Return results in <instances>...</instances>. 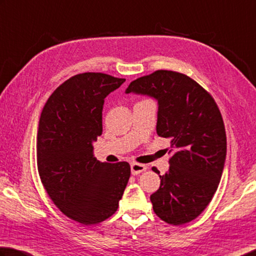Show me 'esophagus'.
<instances>
[{
	"mask_svg": "<svg viewBox=\"0 0 256 256\" xmlns=\"http://www.w3.org/2000/svg\"><path fill=\"white\" fill-rule=\"evenodd\" d=\"M146 170V166L142 164H138V162H133L131 164V171L132 174H138L143 172V171Z\"/></svg>",
	"mask_w": 256,
	"mask_h": 256,
	"instance_id": "34e87169",
	"label": "esophagus"
}]
</instances>
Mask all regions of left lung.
Returning a JSON list of instances; mask_svg holds the SVG:
<instances>
[{
	"instance_id": "left-lung-1",
	"label": "left lung",
	"mask_w": 256,
	"mask_h": 256,
	"mask_svg": "<svg viewBox=\"0 0 256 256\" xmlns=\"http://www.w3.org/2000/svg\"><path fill=\"white\" fill-rule=\"evenodd\" d=\"M125 92L158 100L156 133L169 138V153L174 152L150 197L153 210L171 225L194 220L212 202L226 159L225 125L215 100L197 82L172 70L138 78Z\"/></svg>"
}]
</instances>
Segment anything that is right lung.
Returning a JSON list of instances; mask_svg holds the SVG:
<instances>
[{"label":"right lung","mask_w":256,"mask_h":256,"mask_svg":"<svg viewBox=\"0 0 256 256\" xmlns=\"http://www.w3.org/2000/svg\"><path fill=\"white\" fill-rule=\"evenodd\" d=\"M124 78L84 72L69 78L44 104L36 134V164L46 192L60 212L84 225L118 210L131 168L100 162L92 142L103 132L104 98Z\"/></svg>","instance_id":"1"}]
</instances>
